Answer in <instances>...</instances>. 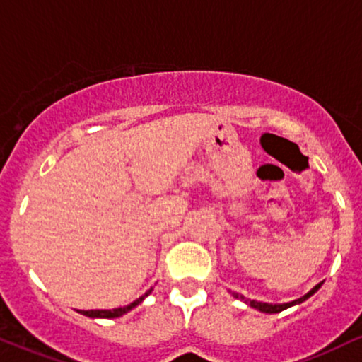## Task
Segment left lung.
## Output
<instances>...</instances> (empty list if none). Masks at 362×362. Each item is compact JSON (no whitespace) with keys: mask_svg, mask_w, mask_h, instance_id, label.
I'll return each mask as SVG.
<instances>
[{"mask_svg":"<svg viewBox=\"0 0 362 362\" xmlns=\"http://www.w3.org/2000/svg\"><path fill=\"white\" fill-rule=\"evenodd\" d=\"M320 286H322V283H319V285L313 286V288H312L310 291H308L307 295H303L302 298L293 300V302H290V303H281V305H278V303H275V305H273V303H261V302H255V300H247V298L243 297L241 293H236V291H230V293H233V297H236L238 300H243V302L250 303V305H251L252 308H258L259 312H264V313H278V312L285 310V308H288V307H291V305H297V303H302L303 300H307L308 297H312V295L315 293V291L319 290Z\"/></svg>","mask_w":362,"mask_h":362,"instance_id":"left-lung-1","label":"left lung"}]
</instances>
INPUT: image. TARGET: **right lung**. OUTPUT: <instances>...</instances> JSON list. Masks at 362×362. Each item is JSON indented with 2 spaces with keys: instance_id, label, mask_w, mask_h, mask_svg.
Instances as JSON below:
<instances>
[{
  "instance_id": "obj_1",
  "label": "right lung",
  "mask_w": 362,
  "mask_h": 362,
  "mask_svg": "<svg viewBox=\"0 0 362 362\" xmlns=\"http://www.w3.org/2000/svg\"><path fill=\"white\" fill-rule=\"evenodd\" d=\"M150 293H151V290H148L145 295H141L138 300H134L133 303H129V305H126V307L112 308V310H79V313H82V315H87V317H93V319H115V317H121L123 313L129 312L132 308L136 307L138 303H141L143 300H145V297H148Z\"/></svg>"
}]
</instances>
